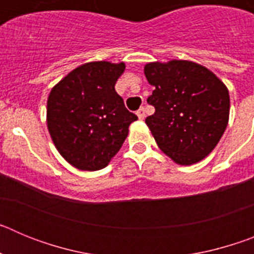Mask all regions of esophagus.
<instances>
[{"mask_svg": "<svg viewBox=\"0 0 254 254\" xmlns=\"http://www.w3.org/2000/svg\"><path fill=\"white\" fill-rule=\"evenodd\" d=\"M136 114H137L138 120H145V108H140Z\"/></svg>", "mask_w": 254, "mask_h": 254, "instance_id": "esophagus-1", "label": "esophagus"}]
</instances>
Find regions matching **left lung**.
Returning a JSON list of instances; mask_svg holds the SVG:
<instances>
[{
    "instance_id": "8db88e82",
    "label": "left lung",
    "mask_w": 254,
    "mask_h": 254,
    "mask_svg": "<svg viewBox=\"0 0 254 254\" xmlns=\"http://www.w3.org/2000/svg\"><path fill=\"white\" fill-rule=\"evenodd\" d=\"M143 72L155 87L147 99L155 113L145 122L159 149L179 165L205 159L228 126V87L212 71L192 61L150 62Z\"/></svg>"
}]
</instances>
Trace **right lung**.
I'll use <instances>...</instances> for the list:
<instances>
[{"instance_id": "right-lung-1", "label": "right lung", "mask_w": 254, "mask_h": 254, "mask_svg": "<svg viewBox=\"0 0 254 254\" xmlns=\"http://www.w3.org/2000/svg\"><path fill=\"white\" fill-rule=\"evenodd\" d=\"M125 68L123 62H89L52 87L47 100L49 134L62 158L76 169L107 167L137 120L114 89Z\"/></svg>"}]
</instances>
